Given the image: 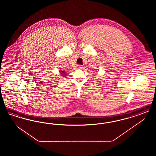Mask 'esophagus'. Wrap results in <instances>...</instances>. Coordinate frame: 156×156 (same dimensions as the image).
Masks as SVG:
<instances>
[{
	"instance_id": "34e87169",
	"label": "esophagus",
	"mask_w": 156,
	"mask_h": 156,
	"mask_svg": "<svg viewBox=\"0 0 156 156\" xmlns=\"http://www.w3.org/2000/svg\"><path fill=\"white\" fill-rule=\"evenodd\" d=\"M83 66L82 65H78V69H83Z\"/></svg>"
}]
</instances>
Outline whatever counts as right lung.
Instances as JSON below:
<instances>
[{
	"mask_svg": "<svg viewBox=\"0 0 156 156\" xmlns=\"http://www.w3.org/2000/svg\"><path fill=\"white\" fill-rule=\"evenodd\" d=\"M60 73V74L61 75H62V76H67V74L64 72V71H59Z\"/></svg>",
	"mask_w": 156,
	"mask_h": 156,
	"instance_id": "1",
	"label": "right lung"
}]
</instances>
